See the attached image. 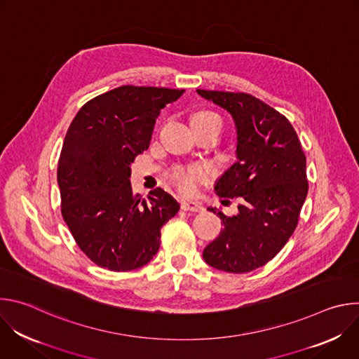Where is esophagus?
Listing matches in <instances>:
<instances>
[{"instance_id":"1","label":"esophagus","mask_w":359,"mask_h":359,"mask_svg":"<svg viewBox=\"0 0 359 359\" xmlns=\"http://www.w3.org/2000/svg\"><path fill=\"white\" fill-rule=\"evenodd\" d=\"M182 209L186 212H201L203 206H201V203L194 201V200H183Z\"/></svg>"}]
</instances>
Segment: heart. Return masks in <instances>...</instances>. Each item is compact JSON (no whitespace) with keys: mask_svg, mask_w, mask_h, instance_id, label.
<instances>
[{"mask_svg":"<svg viewBox=\"0 0 359 359\" xmlns=\"http://www.w3.org/2000/svg\"><path fill=\"white\" fill-rule=\"evenodd\" d=\"M190 123L191 125H217L222 128L220 118L210 111H198L193 114L190 118ZM204 177H206V172L198 166L177 168L172 172V180L184 193H191L196 189V183L203 180Z\"/></svg>","mask_w":359,"mask_h":359,"instance_id":"b5f03b06","label":"heart"}]
</instances>
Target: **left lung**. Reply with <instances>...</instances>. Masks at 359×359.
<instances>
[{"instance_id":"8db88e82","label":"left lung","mask_w":359,"mask_h":359,"mask_svg":"<svg viewBox=\"0 0 359 359\" xmlns=\"http://www.w3.org/2000/svg\"><path fill=\"white\" fill-rule=\"evenodd\" d=\"M197 93L234 119L237 162L215 190L241 201L233 217L217 212L224 227L203 250V259L222 271L248 273L273 260L298 224L309 193L305 155L290 121L263 100L244 92Z\"/></svg>"}]
</instances>
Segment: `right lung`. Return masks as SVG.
<instances>
[{
    "mask_svg": "<svg viewBox=\"0 0 359 359\" xmlns=\"http://www.w3.org/2000/svg\"><path fill=\"white\" fill-rule=\"evenodd\" d=\"M183 89L123 85L102 93L74 118L58 162L61 212L96 266L132 271L161 247V229L180 209L158 187L147 200L130 186V163L150 143L161 111Z\"/></svg>",
    "mask_w": 359,
    "mask_h": 359,
    "instance_id": "right-lung-1",
    "label": "right lung"
}]
</instances>
